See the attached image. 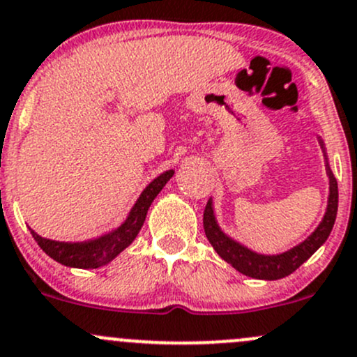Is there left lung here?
<instances>
[{
  "instance_id": "1",
  "label": "left lung",
  "mask_w": 357,
  "mask_h": 357,
  "mask_svg": "<svg viewBox=\"0 0 357 357\" xmlns=\"http://www.w3.org/2000/svg\"><path fill=\"white\" fill-rule=\"evenodd\" d=\"M318 144L324 150L325 164H327V176H328V198H327V208H325L324 217H321L320 224L314 227V231L303 239L299 245L292 246L291 250L282 251L277 255H265L253 251L251 248L243 245V243L236 241L234 238L222 231L219 226L215 217V210H213L212 198L207 202V207L204 212V229L210 245L217 251L220 258L232 267L238 270L239 273L253 279L260 280H277L284 279V277L291 275L296 268L301 267L303 264L318 250L325 241L328 239L330 232H332L333 224H335L337 207H339V190H337V179L333 176L332 169L328 164V153L325 142L320 135H317Z\"/></svg>"
}]
</instances>
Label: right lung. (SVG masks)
Instances as JSON below:
<instances>
[{"instance_id": "obj_1", "label": "right lung", "mask_w": 357, "mask_h": 357, "mask_svg": "<svg viewBox=\"0 0 357 357\" xmlns=\"http://www.w3.org/2000/svg\"><path fill=\"white\" fill-rule=\"evenodd\" d=\"M172 174H174V171L169 169V171H164L162 174L157 176L155 179H152L145 186V190L142 191L140 197L137 198L126 219L118 227L111 229V231L104 232L97 238L71 243L43 238L33 229H30V234L47 257H51L52 260L65 265V267L85 270L104 267L135 241L142 226H144L150 205L155 200L157 195L160 193V190L166 186L169 179L172 178Z\"/></svg>"}]
</instances>
